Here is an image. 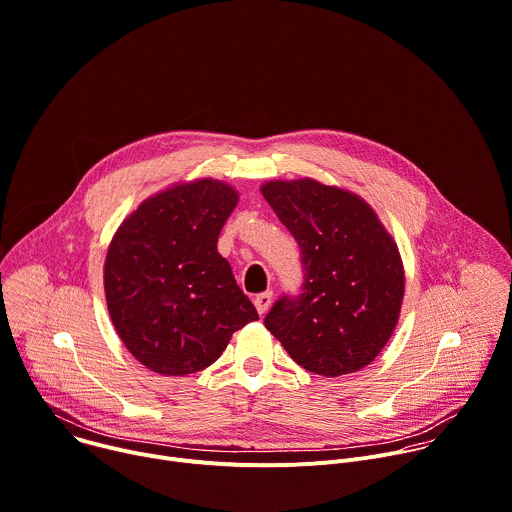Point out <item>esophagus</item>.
Segmentation results:
<instances>
[{"instance_id":"34e87169","label":"esophagus","mask_w":512,"mask_h":512,"mask_svg":"<svg viewBox=\"0 0 512 512\" xmlns=\"http://www.w3.org/2000/svg\"><path fill=\"white\" fill-rule=\"evenodd\" d=\"M270 302H272V292H270V290L260 292V294L254 296V306H256V310H258V314H264V312L268 310Z\"/></svg>"}]
</instances>
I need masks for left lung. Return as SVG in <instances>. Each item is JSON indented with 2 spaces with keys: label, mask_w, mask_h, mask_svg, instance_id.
<instances>
[{
  "label": "left lung",
  "mask_w": 512,
  "mask_h": 512,
  "mask_svg": "<svg viewBox=\"0 0 512 512\" xmlns=\"http://www.w3.org/2000/svg\"><path fill=\"white\" fill-rule=\"evenodd\" d=\"M266 202L300 246V294L264 318L302 368L334 378L370 364L388 342L404 296L398 248L358 196L304 178L268 182Z\"/></svg>",
  "instance_id": "8db88e82"
}]
</instances>
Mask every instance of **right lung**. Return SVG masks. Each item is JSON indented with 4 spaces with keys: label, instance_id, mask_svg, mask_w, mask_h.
I'll use <instances>...</instances> for the list:
<instances>
[{
    "label": "right lung",
    "instance_id": "obj_1",
    "mask_svg": "<svg viewBox=\"0 0 512 512\" xmlns=\"http://www.w3.org/2000/svg\"><path fill=\"white\" fill-rule=\"evenodd\" d=\"M238 192L218 180L148 198L116 232L104 268L112 322L146 368L186 376L208 368L258 312L236 284L218 236Z\"/></svg>",
    "mask_w": 512,
    "mask_h": 512
}]
</instances>
